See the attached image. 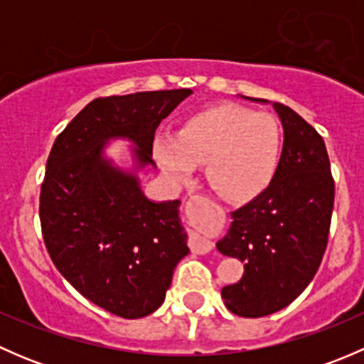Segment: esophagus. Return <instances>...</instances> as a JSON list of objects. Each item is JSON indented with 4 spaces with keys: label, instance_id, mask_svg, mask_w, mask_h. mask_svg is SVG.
<instances>
[{
    "label": "esophagus",
    "instance_id": "esophagus-1",
    "mask_svg": "<svg viewBox=\"0 0 364 364\" xmlns=\"http://www.w3.org/2000/svg\"><path fill=\"white\" fill-rule=\"evenodd\" d=\"M200 199H203V197H200ZM213 247H215L213 241H209L208 237L204 236H199V234H196V236L190 240V248H192L193 253H208L213 250Z\"/></svg>",
    "mask_w": 364,
    "mask_h": 364
}]
</instances>
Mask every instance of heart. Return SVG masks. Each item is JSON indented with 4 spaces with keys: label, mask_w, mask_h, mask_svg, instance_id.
<instances>
[{
    "label": "heart",
    "mask_w": 364,
    "mask_h": 364,
    "mask_svg": "<svg viewBox=\"0 0 364 364\" xmlns=\"http://www.w3.org/2000/svg\"><path fill=\"white\" fill-rule=\"evenodd\" d=\"M284 144L280 121L267 112L222 105L185 121L178 135H159L153 153L176 183L205 164L208 181L223 199L247 203L273 181Z\"/></svg>",
    "instance_id": "b5f03b06"
}]
</instances>
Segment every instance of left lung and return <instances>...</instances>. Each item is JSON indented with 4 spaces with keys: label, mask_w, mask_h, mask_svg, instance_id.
Segmentation results:
<instances>
[{
    "label": "left lung",
    "mask_w": 364,
    "mask_h": 364,
    "mask_svg": "<svg viewBox=\"0 0 364 364\" xmlns=\"http://www.w3.org/2000/svg\"><path fill=\"white\" fill-rule=\"evenodd\" d=\"M273 109L284 127L277 174L260 196L230 213L229 232L216 243L220 253L245 262L241 280L222 289L225 306L240 317L274 314L308 287L328 247L335 204L322 137L287 105L274 102Z\"/></svg>",
    "instance_id": "obj_1"
}]
</instances>
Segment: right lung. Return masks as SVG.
<instances>
[{
  "label": "right lung",
  "mask_w": 364,
  "mask_h": 364,
  "mask_svg": "<svg viewBox=\"0 0 364 364\" xmlns=\"http://www.w3.org/2000/svg\"><path fill=\"white\" fill-rule=\"evenodd\" d=\"M192 90L142 91L90 102L58 135L40 192V223L54 266L86 299L123 318L164 303L172 273L188 255L179 200L153 203L135 172L105 159L127 139L135 168L153 165L160 121Z\"/></svg>",
  "instance_id": "1"
}]
</instances>
